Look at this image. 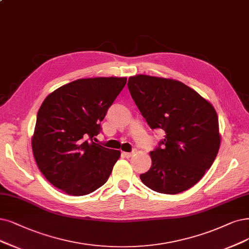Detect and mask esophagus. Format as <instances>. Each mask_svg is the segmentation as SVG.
Segmentation results:
<instances>
[{
	"label": "esophagus",
	"mask_w": 249,
	"mask_h": 249,
	"mask_svg": "<svg viewBox=\"0 0 249 249\" xmlns=\"http://www.w3.org/2000/svg\"><path fill=\"white\" fill-rule=\"evenodd\" d=\"M135 153V150L134 151H132V152H130V153H127V152H123L122 154L125 156V157L126 158H130V157H132V156H133V154Z\"/></svg>",
	"instance_id": "esophagus-1"
}]
</instances>
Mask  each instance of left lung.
Instances as JSON below:
<instances>
[{
	"label": "left lung",
	"instance_id": "1",
	"mask_svg": "<svg viewBox=\"0 0 249 249\" xmlns=\"http://www.w3.org/2000/svg\"><path fill=\"white\" fill-rule=\"evenodd\" d=\"M127 85L149 126L166 134L150 153L152 166L141 174L142 181L162 194L187 191L203 178L219 150L213 106L177 80L137 75Z\"/></svg>",
	"mask_w": 249,
	"mask_h": 249
}]
</instances>
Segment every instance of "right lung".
Listing matches in <instances>:
<instances>
[{
  "mask_svg": "<svg viewBox=\"0 0 249 249\" xmlns=\"http://www.w3.org/2000/svg\"><path fill=\"white\" fill-rule=\"evenodd\" d=\"M126 81L125 77L79 79L43 101L32 148L40 171L55 188L84 196L107 182L121 153L93 140Z\"/></svg>",
  "mask_w": 249,
  "mask_h": 249,
  "instance_id": "obj_1",
  "label": "right lung"
}]
</instances>
